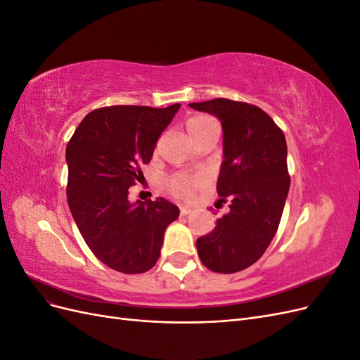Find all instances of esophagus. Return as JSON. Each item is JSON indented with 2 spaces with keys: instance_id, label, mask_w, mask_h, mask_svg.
I'll return each instance as SVG.
<instances>
[{
  "instance_id": "esophagus-1",
  "label": "esophagus",
  "mask_w": 360,
  "mask_h": 360,
  "mask_svg": "<svg viewBox=\"0 0 360 360\" xmlns=\"http://www.w3.org/2000/svg\"><path fill=\"white\" fill-rule=\"evenodd\" d=\"M191 213H192V210L188 209V207H180V214H181V216H188V214H191Z\"/></svg>"
}]
</instances>
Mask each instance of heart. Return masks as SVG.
Masks as SVG:
<instances>
[{
  "instance_id": "obj_1",
  "label": "heart",
  "mask_w": 360,
  "mask_h": 360,
  "mask_svg": "<svg viewBox=\"0 0 360 360\" xmlns=\"http://www.w3.org/2000/svg\"><path fill=\"white\" fill-rule=\"evenodd\" d=\"M216 124L214 120L209 115H195L191 117L186 122V130L189 136L193 139L198 134L204 132L205 129ZM204 183L202 176L200 174H186V172H177L172 174L171 177L167 179V188L174 195V197L181 200L192 198L195 192H197Z\"/></svg>"
}]
</instances>
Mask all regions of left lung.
Instances as JSON below:
<instances>
[{
	"mask_svg": "<svg viewBox=\"0 0 360 360\" xmlns=\"http://www.w3.org/2000/svg\"><path fill=\"white\" fill-rule=\"evenodd\" d=\"M189 106L221 120L224 162L216 191L221 202L230 201V212L197 240L198 255L216 274H236L258 261L278 231L290 189L287 141L255 105L217 97Z\"/></svg>",
	"mask_w": 360,
	"mask_h": 360,
	"instance_id": "left-lung-1",
	"label": "left lung"
}]
</instances>
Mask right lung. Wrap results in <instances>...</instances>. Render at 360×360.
<instances>
[{"instance_id": "obj_1", "label": "right lung", "mask_w": 360, "mask_h": 360, "mask_svg": "<svg viewBox=\"0 0 360 360\" xmlns=\"http://www.w3.org/2000/svg\"><path fill=\"white\" fill-rule=\"evenodd\" d=\"M115 105L84 117L66 147L68 202L76 226L103 264L127 275L144 274L160 255L163 233L179 217L163 198L129 201L158 139L179 111Z\"/></svg>"}]
</instances>
